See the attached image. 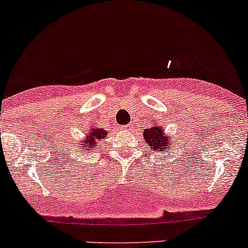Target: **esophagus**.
Returning <instances> with one entry per match:
<instances>
[{
	"mask_svg": "<svg viewBox=\"0 0 248 248\" xmlns=\"http://www.w3.org/2000/svg\"><path fill=\"white\" fill-rule=\"evenodd\" d=\"M132 128H133V126H132V124H126V126H124V129H127V131H128V129H132Z\"/></svg>",
	"mask_w": 248,
	"mask_h": 248,
	"instance_id": "34e87169",
	"label": "esophagus"
}]
</instances>
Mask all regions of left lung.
<instances>
[{
	"label": "left lung",
	"mask_w": 248,
	"mask_h": 248,
	"mask_svg": "<svg viewBox=\"0 0 248 248\" xmlns=\"http://www.w3.org/2000/svg\"><path fill=\"white\" fill-rule=\"evenodd\" d=\"M143 137L145 139V144L153 151L167 154V155H170V153L174 151V136L170 133H166L165 128L161 124H156V121H153L149 128L144 129Z\"/></svg>",
	"instance_id": "obj_1"
}]
</instances>
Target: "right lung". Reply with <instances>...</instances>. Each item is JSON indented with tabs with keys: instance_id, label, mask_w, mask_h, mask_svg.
<instances>
[{
	"instance_id": "1",
	"label": "right lung",
	"mask_w": 248,
	"mask_h": 248,
	"mask_svg": "<svg viewBox=\"0 0 248 248\" xmlns=\"http://www.w3.org/2000/svg\"><path fill=\"white\" fill-rule=\"evenodd\" d=\"M108 132L102 127H98L97 124H91L90 128L81 136L80 138H74L71 144L74 145L75 151L78 154H86L90 155L92 151L97 150V146L100 144V140L107 138Z\"/></svg>"
}]
</instances>
